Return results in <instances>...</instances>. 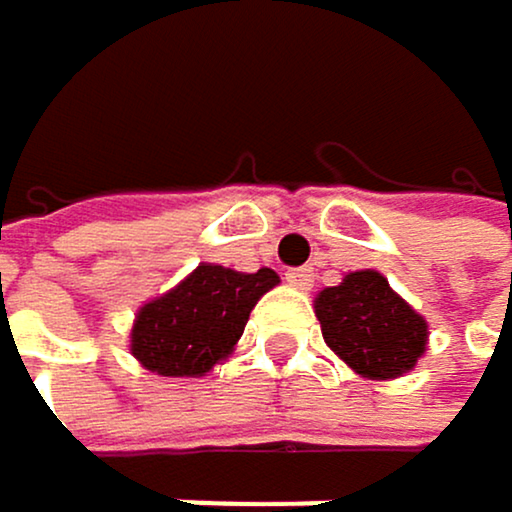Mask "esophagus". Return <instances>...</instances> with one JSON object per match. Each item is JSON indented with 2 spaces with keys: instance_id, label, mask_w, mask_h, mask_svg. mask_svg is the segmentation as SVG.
<instances>
[{
  "instance_id": "obj_1",
  "label": "esophagus",
  "mask_w": 512,
  "mask_h": 512,
  "mask_svg": "<svg viewBox=\"0 0 512 512\" xmlns=\"http://www.w3.org/2000/svg\"><path fill=\"white\" fill-rule=\"evenodd\" d=\"M287 281H290L293 287H299V290H309L312 281H315V275H312V268H290V271H287Z\"/></svg>"
}]
</instances>
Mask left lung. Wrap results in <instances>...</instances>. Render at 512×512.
I'll return each instance as SVG.
<instances>
[{
    "instance_id": "1",
    "label": "left lung",
    "mask_w": 512,
    "mask_h": 512,
    "mask_svg": "<svg viewBox=\"0 0 512 512\" xmlns=\"http://www.w3.org/2000/svg\"><path fill=\"white\" fill-rule=\"evenodd\" d=\"M315 315L324 343L361 377H402L426 349V321L371 268L321 290Z\"/></svg>"
}]
</instances>
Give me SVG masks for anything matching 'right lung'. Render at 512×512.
Here are the masks:
<instances>
[{"instance_id": "add662e5", "label": "right lung", "mask_w": 512, "mask_h": 512, "mask_svg": "<svg viewBox=\"0 0 512 512\" xmlns=\"http://www.w3.org/2000/svg\"><path fill=\"white\" fill-rule=\"evenodd\" d=\"M275 284L271 268L244 275L197 265L179 287L138 312L132 355L163 377H200L234 349L259 296Z\"/></svg>"}]
</instances>
